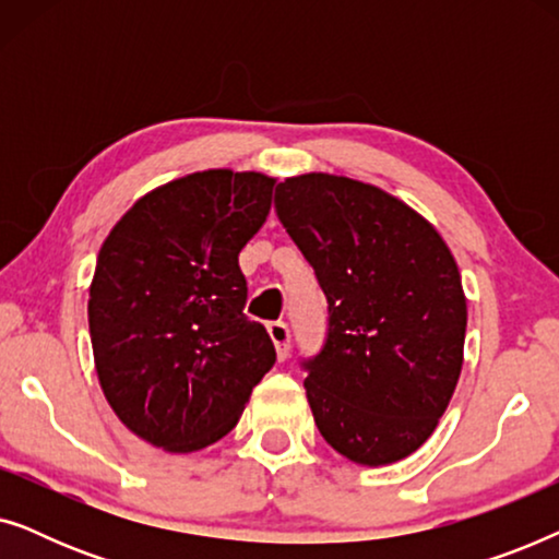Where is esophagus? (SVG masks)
<instances>
[{
    "label": "esophagus",
    "mask_w": 559,
    "mask_h": 559,
    "mask_svg": "<svg viewBox=\"0 0 559 559\" xmlns=\"http://www.w3.org/2000/svg\"><path fill=\"white\" fill-rule=\"evenodd\" d=\"M266 333H270L274 348H277V358L285 361L289 354V328L285 323H270L266 325Z\"/></svg>",
    "instance_id": "34e87169"
}]
</instances>
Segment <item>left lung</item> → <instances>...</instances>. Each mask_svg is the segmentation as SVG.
<instances>
[{
	"label": "left lung",
	"instance_id": "obj_1",
	"mask_svg": "<svg viewBox=\"0 0 559 559\" xmlns=\"http://www.w3.org/2000/svg\"><path fill=\"white\" fill-rule=\"evenodd\" d=\"M274 211L328 300V335L302 361L328 445L358 465L415 453L438 427L463 369L461 272L430 221L343 175L280 182Z\"/></svg>",
	"mask_w": 559,
	"mask_h": 559
}]
</instances>
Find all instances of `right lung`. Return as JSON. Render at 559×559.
Wrapping results in <instances>:
<instances>
[{
  "mask_svg": "<svg viewBox=\"0 0 559 559\" xmlns=\"http://www.w3.org/2000/svg\"><path fill=\"white\" fill-rule=\"evenodd\" d=\"M274 178L203 170L142 195L111 228L88 289L98 384L136 438L213 445L277 361L243 316L239 251L270 216Z\"/></svg>",
  "mask_w": 559,
  "mask_h": 559,
  "instance_id": "right-lung-1",
  "label": "right lung"
}]
</instances>
